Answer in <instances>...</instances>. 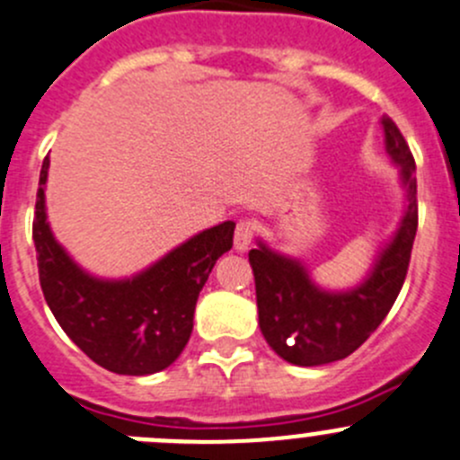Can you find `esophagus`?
<instances>
[{"label":"esophagus","instance_id":"1","mask_svg":"<svg viewBox=\"0 0 460 460\" xmlns=\"http://www.w3.org/2000/svg\"><path fill=\"white\" fill-rule=\"evenodd\" d=\"M252 237H255V223L252 221H239L237 230H234V251L246 252L251 248Z\"/></svg>","mask_w":460,"mask_h":460}]
</instances>
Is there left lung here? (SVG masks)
<instances>
[{
  "label": "left lung",
  "instance_id": "8db88e82",
  "mask_svg": "<svg viewBox=\"0 0 460 460\" xmlns=\"http://www.w3.org/2000/svg\"><path fill=\"white\" fill-rule=\"evenodd\" d=\"M384 146L400 172L404 212L366 278L349 288H325L303 260L257 239L248 252L255 275L260 330L278 357L293 366H325L345 358L386 318L404 284L418 230V185L409 144L391 117H382Z\"/></svg>",
  "mask_w": 460,
  "mask_h": 460
}]
</instances>
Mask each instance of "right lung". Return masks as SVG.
Listing matches in <instances>:
<instances>
[{
	"label": "right lung",
	"mask_w": 460,
	"mask_h": 460,
	"mask_svg": "<svg viewBox=\"0 0 460 460\" xmlns=\"http://www.w3.org/2000/svg\"><path fill=\"white\" fill-rule=\"evenodd\" d=\"M45 157L38 187L33 243L40 287L65 334L117 375L160 373L181 357L194 330V309L214 264L233 248L234 223L194 234L130 278L92 275L65 251L47 221Z\"/></svg>",
	"instance_id": "add662e5"
}]
</instances>
